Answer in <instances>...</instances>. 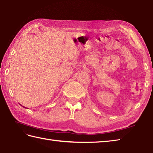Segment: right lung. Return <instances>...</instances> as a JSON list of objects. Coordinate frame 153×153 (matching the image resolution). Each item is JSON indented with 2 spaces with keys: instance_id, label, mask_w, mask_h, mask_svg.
Wrapping results in <instances>:
<instances>
[{
  "instance_id": "right-lung-1",
  "label": "right lung",
  "mask_w": 153,
  "mask_h": 153,
  "mask_svg": "<svg viewBox=\"0 0 153 153\" xmlns=\"http://www.w3.org/2000/svg\"><path fill=\"white\" fill-rule=\"evenodd\" d=\"M23 107H24V106H23Z\"/></svg>"
}]
</instances>
